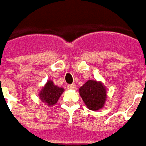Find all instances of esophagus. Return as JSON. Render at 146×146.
Listing matches in <instances>:
<instances>
[{"mask_svg":"<svg viewBox=\"0 0 146 146\" xmlns=\"http://www.w3.org/2000/svg\"><path fill=\"white\" fill-rule=\"evenodd\" d=\"M67 88H68V90H74V89L76 88V86H75L74 84H71V85H68V86H67Z\"/></svg>","mask_w":146,"mask_h":146,"instance_id":"esophagus-1","label":"esophagus"}]
</instances>
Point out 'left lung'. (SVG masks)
Masks as SVG:
<instances>
[{"label":"left lung","instance_id":"1","mask_svg":"<svg viewBox=\"0 0 146 146\" xmlns=\"http://www.w3.org/2000/svg\"><path fill=\"white\" fill-rule=\"evenodd\" d=\"M79 94L90 110L98 111L104 107L107 99V90L101 82L89 80L80 87Z\"/></svg>","mask_w":146,"mask_h":146}]
</instances>
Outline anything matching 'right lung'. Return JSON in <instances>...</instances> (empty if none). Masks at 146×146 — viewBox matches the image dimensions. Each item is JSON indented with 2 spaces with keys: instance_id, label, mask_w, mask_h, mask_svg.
<instances>
[{
  "instance_id": "obj_1",
  "label": "right lung",
  "mask_w": 146,
  "mask_h": 146,
  "mask_svg": "<svg viewBox=\"0 0 146 146\" xmlns=\"http://www.w3.org/2000/svg\"><path fill=\"white\" fill-rule=\"evenodd\" d=\"M64 89L55 86L52 81H48L39 91V98L48 106H53L57 103L58 99L63 94Z\"/></svg>"
}]
</instances>
